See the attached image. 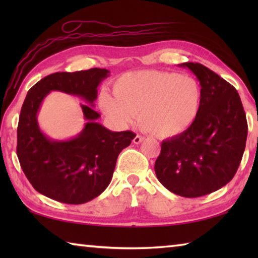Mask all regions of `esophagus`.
Returning a JSON list of instances; mask_svg holds the SVG:
<instances>
[{
	"label": "esophagus",
	"instance_id": "34e87169",
	"mask_svg": "<svg viewBox=\"0 0 258 258\" xmlns=\"http://www.w3.org/2000/svg\"><path fill=\"white\" fill-rule=\"evenodd\" d=\"M143 140H145V138L143 137H141V135H139V134H137L134 137V139H133V142L135 143V145H139V143H141Z\"/></svg>",
	"mask_w": 258,
	"mask_h": 258
}]
</instances>
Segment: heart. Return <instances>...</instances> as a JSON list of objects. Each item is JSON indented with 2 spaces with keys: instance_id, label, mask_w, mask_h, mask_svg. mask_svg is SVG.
Listing matches in <instances>:
<instances>
[{
  "instance_id": "1",
  "label": "heart",
  "mask_w": 258,
  "mask_h": 258,
  "mask_svg": "<svg viewBox=\"0 0 258 258\" xmlns=\"http://www.w3.org/2000/svg\"><path fill=\"white\" fill-rule=\"evenodd\" d=\"M108 93L100 97L106 115L120 126L139 120L158 138H173L190 128L200 112L202 86L194 77L163 71L124 74Z\"/></svg>"
}]
</instances>
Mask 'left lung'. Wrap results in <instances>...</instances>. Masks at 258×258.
<instances>
[{"label":"left lung","instance_id":"8db88e82","mask_svg":"<svg viewBox=\"0 0 258 258\" xmlns=\"http://www.w3.org/2000/svg\"><path fill=\"white\" fill-rule=\"evenodd\" d=\"M202 85L203 102L190 128L161 143L155 163L166 189L197 198L232 180L246 147L248 125L241 100L230 83L198 62H184Z\"/></svg>","mask_w":258,"mask_h":258}]
</instances>
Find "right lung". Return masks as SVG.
<instances>
[{"label":"right lung","mask_w":258,"mask_h":258,"mask_svg":"<svg viewBox=\"0 0 258 258\" xmlns=\"http://www.w3.org/2000/svg\"><path fill=\"white\" fill-rule=\"evenodd\" d=\"M109 73L100 68L54 73L26 95L17 128V156L30 184L46 197L69 205L98 197L111 181L117 157L134 139L131 131L111 132L97 123L100 115L90 107L97 99V87ZM51 90L77 95L91 104L81 105L88 123L68 142L50 140L38 127L37 111Z\"/></svg>","instance_id":"obj_1"}]
</instances>
